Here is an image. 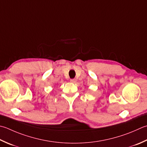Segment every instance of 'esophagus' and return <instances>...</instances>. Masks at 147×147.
Returning <instances> with one entry per match:
<instances>
[{
    "instance_id": "esophagus-1",
    "label": "esophagus",
    "mask_w": 147,
    "mask_h": 147,
    "mask_svg": "<svg viewBox=\"0 0 147 147\" xmlns=\"http://www.w3.org/2000/svg\"><path fill=\"white\" fill-rule=\"evenodd\" d=\"M70 81H71V82H72V83H76V81H77V80H76V79H71V80H70Z\"/></svg>"
}]
</instances>
